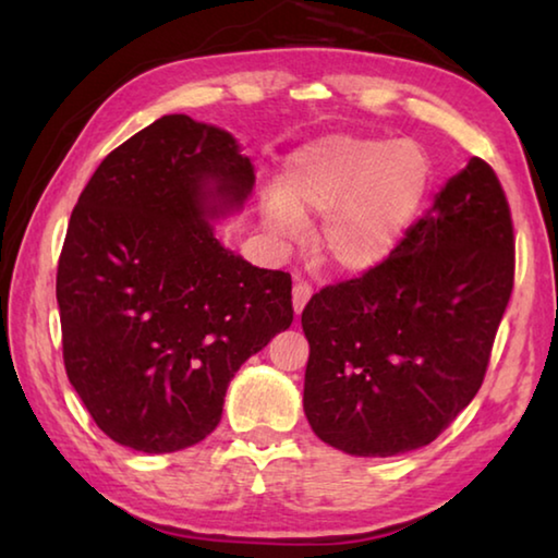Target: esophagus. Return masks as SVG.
<instances>
[{"instance_id": "esophagus-1", "label": "esophagus", "mask_w": 558, "mask_h": 558, "mask_svg": "<svg viewBox=\"0 0 558 558\" xmlns=\"http://www.w3.org/2000/svg\"><path fill=\"white\" fill-rule=\"evenodd\" d=\"M310 298H313V288H310L305 280L295 278V286H292V310H295V315H302V310H305Z\"/></svg>"}]
</instances>
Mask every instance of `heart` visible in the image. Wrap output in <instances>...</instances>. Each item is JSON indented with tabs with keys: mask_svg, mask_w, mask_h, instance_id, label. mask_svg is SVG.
Segmentation results:
<instances>
[{
	"mask_svg": "<svg viewBox=\"0 0 558 558\" xmlns=\"http://www.w3.org/2000/svg\"><path fill=\"white\" fill-rule=\"evenodd\" d=\"M433 159L413 140L332 135L288 157L280 194L263 202L260 219L278 241H295L305 216L325 214L315 253L327 268L366 272L399 248L426 204Z\"/></svg>",
	"mask_w": 558,
	"mask_h": 558,
	"instance_id": "b5f03b06",
	"label": "heart"
}]
</instances>
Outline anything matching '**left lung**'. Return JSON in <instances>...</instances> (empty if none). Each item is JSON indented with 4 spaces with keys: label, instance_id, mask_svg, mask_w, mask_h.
I'll return each instance as SVG.
<instances>
[{
    "label": "left lung",
    "instance_id": "obj_1",
    "mask_svg": "<svg viewBox=\"0 0 558 558\" xmlns=\"http://www.w3.org/2000/svg\"><path fill=\"white\" fill-rule=\"evenodd\" d=\"M512 280L505 192L472 157L389 260L302 310V409L315 436L356 458L436 440L483 386Z\"/></svg>",
    "mask_w": 558,
    "mask_h": 558
}]
</instances>
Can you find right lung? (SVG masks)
Here are the masks:
<instances>
[{
  "mask_svg": "<svg viewBox=\"0 0 558 558\" xmlns=\"http://www.w3.org/2000/svg\"><path fill=\"white\" fill-rule=\"evenodd\" d=\"M253 186L231 132L162 116L112 149L78 196L56 276L63 364L120 446H196L219 426L241 364L290 327V272L216 239Z\"/></svg>",
  "mask_w": 558,
  "mask_h": 558,
  "instance_id": "1",
  "label": "right lung"
}]
</instances>
